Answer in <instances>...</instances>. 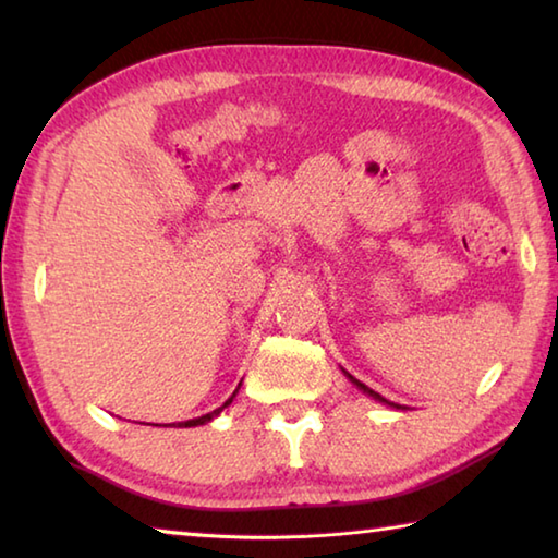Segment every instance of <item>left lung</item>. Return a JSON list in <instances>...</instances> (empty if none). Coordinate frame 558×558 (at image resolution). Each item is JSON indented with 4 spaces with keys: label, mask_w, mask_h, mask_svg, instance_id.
Masks as SVG:
<instances>
[{
    "label": "left lung",
    "mask_w": 558,
    "mask_h": 558,
    "mask_svg": "<svg viewBox=\"0 0 558 558\" xmlns=\"http://www.w3.org/2000/svg\"><path fill=\"white\" fill-rule=\"evenodd\" d=\"M342 372H344V369H342ZM344 376H347V379H349V381H352V384L356 386V389H359V391H364L366 396H372V399H374V401H379V403H386V405H391V409H399V411L403 409V405H399V403H391V401H386L381 393H376V391H372V389H369V386H366V384H362V381H359V379H354V376H352V374H349V372H344Z\"/></svg>",
    "instance_id": "1"
}]
</instances>
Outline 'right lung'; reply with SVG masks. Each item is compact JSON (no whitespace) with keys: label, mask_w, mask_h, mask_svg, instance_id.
<instances>
[{"label":"right lung","mask_w":558,"mask_h":558,"mask_svg":"<svg viewBox=\"0 0 558 558\" xmlns=\"http://www.w3.org/2000/svg\"><path fill=\"white\" fill-rule=\"evenodd\" d=\"M239 389H241V384L239 386H235V391L231 393V399L229 401H226L223 405H219V409H216V411H211V413H206V415H199V418H192V421H182V423H169V426H172V428H194V426H204V423H209V421H214L216 418V415H219L223 409H226V405H231V401L235 399V393H239Z\"/></svg>","instance_id":"right-lung-1"}]
</instances>
